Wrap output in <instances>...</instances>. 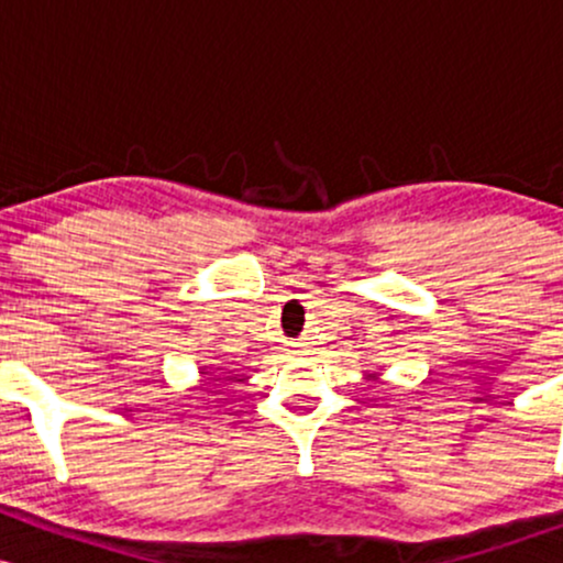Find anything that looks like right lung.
Listing matches in <instances>:
<instances>
[{
  "label": "right lung",
  "instance_id": "right-lung-1",
  "mask_svg": "<svg viewBox=\"0 0 563 563\" xmlns=\"http://www.w3.org/2000/svg\"><path fill=\"white\" fill-rule=\"evenodd\" d=\"M211 380H217V384H224V380H232V376H224V378H211Z\"/></svg>",
  "mask_w": 563,
  "mask_h": 563
}]
</instances>
